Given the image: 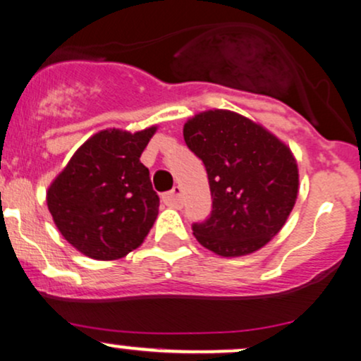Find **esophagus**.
<instances>
[{
	"label": "esophagus",
	"instance_id": "1",
	"mask_svg": "<svg viewBox=\"0 0 361 361\" xmlns=\"http://www.w3.org/2000/svg\"><path fill=\"white\" fill-rule=\"evenodd\" d=\"M162 201L169 207L179 209L182 206V189L179 188V185H176V188H173L171 192L162 195Z\"/></svg>",
	"mask_w": 361,
	"mask_h": 361
}]
</instances>
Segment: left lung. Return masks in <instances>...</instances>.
Wrapping results in <instances>:
<instances>
[{
    "instance_id": "obj_1",
    "label": "left lung",
    "mask_w": 361,
    "mask_h": 361,
    "mask_svg": "<svg viewBox=\"0 0 361 361\" xmlns=\"http://www.w3.org/2000/svg\"><path fill=\"white\" fill-rule=\"evenodd\" d=\"M184 140L206 166L211 217L195 239L222 257L256 252L281 231L298 197L291 149L274 133L231 110H206L184 126Z\"/></svg>"
}]
</instances>
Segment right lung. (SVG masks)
<instances>
[{
    "label": "right lung",
    "mask_w": 361,
    "mask_h": 361,
    "mask_svg": "<svg viewBox=\"0 0 361 361\" xmlns=\"http://www.w3.org/2000/svg\"><path fill=\"white\" fill-rule=\"evenodd\" d=\"M157 132L105 128L83 142L47 190L60 234L92 259L114 261L144 243L159 214V195L140 162Z\"/></svg>",
    "instance_id": "1"
}]
</instances>
